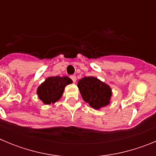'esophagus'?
I'll return each instance as SVG.
<instances>
[{
	"label": "esophagus",
	"mask_w": 156,
	"mask_h": 156,
	"mask_svg": "<svg viewBox=\"0 0 156 156\" xmlns=\"http://www.w3.org/2000/svg\"><path fill=\"white\" fill-rule=\"evenodd\" d=\"M70 78H71L72 80H73V83H75L76 81V77L75 75L71 76H70Z\"/></svg>",
	"instance_id": "esophagus-1"
}]
</instances>
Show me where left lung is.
<instances>
[{
    "label": "left lung",
    "mask_w": 156,
    "mask_h": 156,
    "mask_svg": "<svg viewBox=\"0 0 156 156\" xmlns=\"http://www.w3.org/2000/svg\"><path fill=\"white\" fill-rule=\"evenodd\" d=\"M77 86L83 99L92 108L98 109L109 104L112 96L111 88L97 78L84 77L80 80Z\"/></svg>",
    "instance_id": "1"
}]
</instances>
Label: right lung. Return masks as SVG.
<instances>
[{
	"label": "right lung",
	"instance_id": "1",
	"mask_svg": "<svg viewBox=\"0 0 156 156\" xmlns=\"http://www.w3.org/2000/svg\"><path fill=\"white\" fill-rule=\"evenodd\" d=\"M72 80L67 76H51L37 89V94L46 105L55 103L61 98L66 85L72 83Z\"/></svg>",
	"mask_w": 156,
	"mask_h": 156
}]
</instances>
